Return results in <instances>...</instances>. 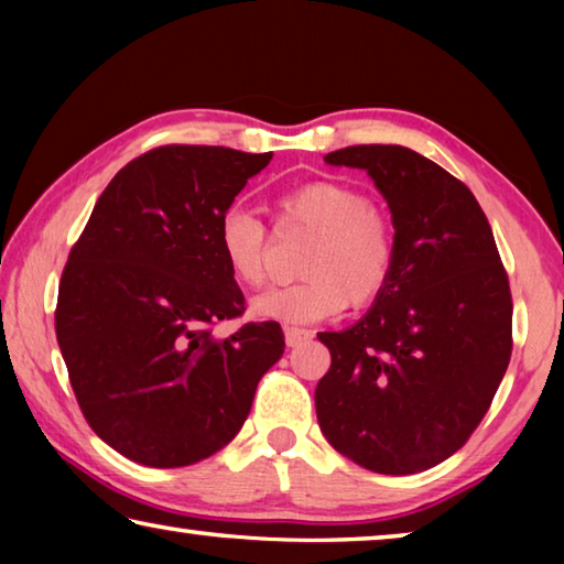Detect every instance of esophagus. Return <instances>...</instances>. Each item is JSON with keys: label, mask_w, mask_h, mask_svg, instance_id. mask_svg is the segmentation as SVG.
<instances>
[{"label": "esophagus", "mask_w": 564, "mask_h": 564, "mask_svg": "<svg viewBox=\"0 0 564 564\" xmlns=\"http://www.w3.org/2000/svg\"><path fill=\"white\" fill-rule=\"evenodd\" d=\"M311 338H313V333L305 330V328H293V326L285 328V346H289V348L303 346V343H308Z\"/></svg>", "instance_id": "obj_1"}]
</instances>
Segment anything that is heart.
<instances>
[{
	"mask_svg": "<svg viewBox=\"0 0 564 564\" xmlns=\"http://www.w3.org/2000/svg\"><path fill=\"white\" fill-rule=\"evenodd\" d=\"M275 224L313 234L301 259L305 279L253 299L256 318L305 326L336 316L348 303H373L386 291L395 269V231L360 188L343 181H308L279 196ZM218 248L238 283L265 281L269 231L251 208H226L218 221Z\"/></svg>",
	"mask_w": 564,
	"mask_h": 564,
	"instance_id": "heart-1",
	"label": "heart"
}]
</instances>
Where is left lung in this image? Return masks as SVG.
Listing matches in <instances>:
<instances>
[{"label": "left lung", "instance_id": "1", "mask_svg": "<svg viewBox=\"0 0 564 564\" xmlns=\"http://www.w3.org/2000/svg\"><path fill=\"white\" fill-rule=\"evenodd\" d=\"M323 161L373 178L395 228V269L358 323L318 333L330 350L318 425L366 470L423 473L460 451L508 370V273L473 191L435 161L398 144Z\"/></svg>", "mask_w": 564, "mask_h": 564}]
</instances>
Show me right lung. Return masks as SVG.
<instances>
[{
	"label": "right lung",
	"mask_w": 564,
	"mask_h": 564,
	"mask_svg": "<svg viewBox=\"0 0 564 564\" xmlns=\"http://www.w3.org/2000/svg\"><path fill=\"white\" fill-rule=\"evenodd\" d=\"M271 156L151 149L111 178L72 248L56 340L91 431L133 463L184 467L221 451L283 356L273 321L212 333L243 313L218 221Z\"/></svg>",
	"instance_id": "obj_1"
}]
</instances>
